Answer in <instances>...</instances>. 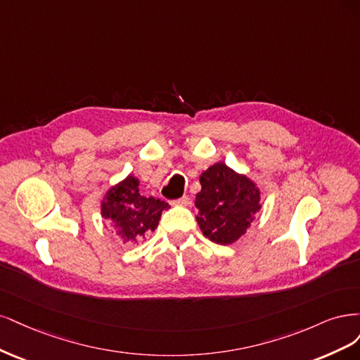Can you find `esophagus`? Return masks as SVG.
<instances>
[{"label":"esophagus","mask_w":360,"mask_h":360,"mask_svg":"<svg viewBox=\"0 0 360 360\" xmlns=\"http://www.w3.org/2000/svg\"><path fill=\"white\" fill-rule=\"evenodd\" d=\"M172 205H176V206H188L190 205V197L188 195H184L178 200H173Z\"/></svg>","instance_id":"34e87169"}]
</instances>
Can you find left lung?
<instances>
[{"label":"left lung","mask_w":360,"mask_h":360,"mask_svg":"<svg viewBox=\"0 0 360 360\" xmlns=\"http://www.w3.org/2000/svg\"><path fill=\"white\" fill-rule=\"evenodd\" d=\"M199 179L202 190L195 194L194 205L202 233L219 245L235 243L262 210L257 184L223 161L202 172Z\"/></svg>","instance_id":"left-lung-1"}]
</instances>
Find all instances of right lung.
Returning <instances> with one entry per match:
<instances>
[{"label": "right lung", "instance_id": "add662e5", "mask_svg": "<svg viewBox=\"0 0 360 360\" xmlns=\"http://www.w3.org/2000/svg\"><path fill=\"white\" fill-rule=\"evenodd\" d=\"M139 181L129 175L120 181L103 195L100 203L101 217L117 229L124 243H141L146 235L153 233L161 218V212L169 205L165 200L143 195L139 190Z\"/></svg>", "mask_w": 360, "mask_h": 360}]
</instances>
